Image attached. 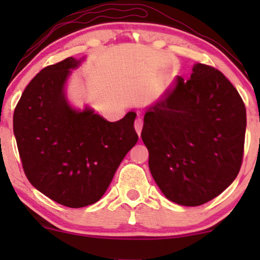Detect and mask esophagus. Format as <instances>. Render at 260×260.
Wrapping results in <instances>:
<instances>
[{
  "instance_id": "34e87169",
  "label": "esophagus",
  "mask_w": 260,
  "mask_h": 260,
  "mask_svg": "<svg viewBox=\"0 0 260 260\" xmlns=\"http://www.w3.org/2000/svg\"><path fill=\"white\" fill-rule=\"evenodd\" d=\"M142 128H143V120L140 117H137L136 121H134V129H136V132L138 136H140V133H142Z\"/></svg>"
}]
</instances>
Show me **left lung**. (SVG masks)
<instances>
[{
  "mask_svg": "<svg viewBox=\"0 0 260 260\" xmlns=\"http://www.w3.org/2000/svg\"><path fill=\"white\" fill-rule=\"evenodd\" d=\"M144 115L142 139L149 169L166 198L198 207L228 188L240 172L246 106L220 71L197 63Z\"/></svg>",
  "mask_w": 260,
  "mask_h": 260,
  "instance_id": "left-lung-1",
  "label": "left lung"
}]
</instances>
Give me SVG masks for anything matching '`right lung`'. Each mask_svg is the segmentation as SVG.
Instances as JSON below:
<instances>
[{"instance_id": "1", "label": "right lung", "mask_w": 260, "mask_h": 260, "mask_svg": "<svg viewBox=\"0 0 260 260\" xmlns=\"http://www.w3.org/2000/svg\"><path fill=\"white\" fill-rule=\"evenodd\" d=\"M80 61L68 57L41 70L26 85L13 115V132L29 182L68 208L96 203L136 145L137 113L109 122L67 103L64 83Z\"/></svg>"}]
</instances>
